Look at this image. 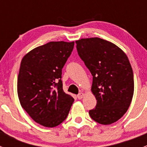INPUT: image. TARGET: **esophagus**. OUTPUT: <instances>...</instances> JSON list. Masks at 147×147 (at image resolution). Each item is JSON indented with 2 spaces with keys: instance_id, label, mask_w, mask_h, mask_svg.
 I'll return each mask as SVG.
<instances>
[{
  "instance_id": "obj_1",
  "label": "esophagus",
  "mask_w": 147,
  "mask_h": 147,
  "mask_svg": "<svg viewBox=\"0 0 147 147\" xmlns=\"http://www.w3.org/2000/svg\"><path fill=\"white\" fill-rule=\"evenodd\" d=\"M83 96H84V93L83 92H80L79 94L78 95V98L79 99V100H81V99L83 98Z\"/></svg>"
}]
</instances>
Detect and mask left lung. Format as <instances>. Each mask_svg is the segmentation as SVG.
Masks as SVG:
<instances>
[{
	"instance_id": "left-lung-1",
	"label": "left lung",
	"mask_w": 147,
	"mask_h": 147,
	"mask_svg": "<svg viewBox=\"0 0 147 147\" xmlns=\"http://www.w3.org/2000/svg\"><path fill=\"white\" fill-rule=\"evenodd\" d=\"M80 58L93 76L91 91L97 100L89 114L104 125L116 122L128 110L134 94L133 70L118 46L99 38L75 41Z\"/></svg>"
}]
</instances>
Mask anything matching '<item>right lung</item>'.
<instances>
[{"label":"right lung","instance_id":"right-lung-1","mask_svg":"<svg viewBox=\"0 0 147 147\" xmlns=\"http://www.w3.org/2000/svg\"><path fill=\"white\" fill-rule=\"evenodd\" d=\"M75 42L52 41L26 53L20 63L17 90L22 107L40 125L55 127L66 119L74 102L63 89L62 69Z\"/></svg>","mask_w":147,"mask_h":147}]
</instances>
